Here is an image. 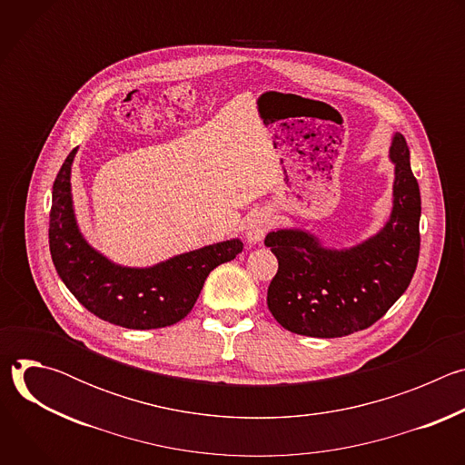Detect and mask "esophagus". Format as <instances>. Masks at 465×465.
Masks as SVG:
<instances>
[{"label":"esophagus","instance_id":"esophagus-1","mask_svg":"<svg viewBox=\"0 0 465 465\" xmlns=\"http://www.w3.org/2000/svg\"><path fill=\"white\" fill-rule=\"evenodd\" d=\"M272 228V219L269 213H255L246 223V239L248 242H259L267 232Z\"/></svg>","mask_w":465,"mask_h":465}]
</instances>
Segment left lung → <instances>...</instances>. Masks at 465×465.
<instances>
[{
    "label": "left lung",
    "instance_id": "left-lung-1",
    "mask_svg": "<svg viewBox=\"0 0 465 465\" xmlns=\"http://www.w3.org/2000/svg\"><path fill=\"white\" fill-rule=\"evenodd\" d=\"M393 208L384 228L348 250H329L302 230L271 232L278 257L267 292L272 316L296 335L335 339L373 325L412 282L420 257L421 196L403 134L393 136Z\"/></svg>",
    "mask_w": 465,
    "mask_h": 465
}]
</instances>
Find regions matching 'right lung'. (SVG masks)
I'll return each mask as SVG.
<instances>
[{
	"mask_svg": "<svg viewBox=\"0 0 465 465\" xmlns=\"http://www.w3.org/2000/svg\"><path fill=\"white\" fill-rule=\"evenodd\" d=\"M74 149L62 163L49 213V250L70 292L95 316L126 329H158L187 316L206 278L242 252L239 239L180 253L151 269H126L95 252L81 235L72 204Z\"/></svg>",
	"mask_w": 465,
	"mask_h": 465,
	"instance_id": "obj_1",
	"label": "right lung"
}]
</instances>
